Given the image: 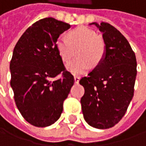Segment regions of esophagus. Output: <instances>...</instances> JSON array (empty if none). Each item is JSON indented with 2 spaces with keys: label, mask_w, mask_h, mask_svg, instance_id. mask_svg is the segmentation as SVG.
I'll use <instances>...</instances> for the list:
<instances>
[{
  "label": "esophagus",
  "mask_w": 146,
  "mask_h": 146,
  "mask_svg": "<svg viewBox=\"0 0 146 146\" xmlns=\"http://www.w3.org/2000/svg\"><path fill=\"white\" fill-rule=\"evenodd\" d=\"M79 79H80V77H78V76H74V82H75V83H78Z\"/></svg>",
  "instance_id": "1"
}]
</instances>
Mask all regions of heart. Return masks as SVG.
<instances>
[{
  "instance_id": "b5f03b06",
  "label": "heart",
  "mask_w": 146,
  "mask_h": 146,
  "mask_svg": "<svg viewBox=\"0 0 146 146\" xmlns=\"http://www.w3.org/2000/svg\"><path fill=\"white\" fill-rule=\"evenodd\" d=\"M58 53L64 63H68L78 48V57L81 58L68 65V68L74 74H82L97 66L104 58L106 45L104 40L96 35L95 31L87 27H78L68 33L67 37L59 36L56 39Z\"/></svg>"
}]
</instances>
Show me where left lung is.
<instances>
[{
	"mask_svg": "<svg viewBox=\"0 0 146 146\" xmlns=\"http://www.w3.org/2000/svg\"><path fill=\"white\" fill-rule=\"evenodd\" d=\"M92 24L102 32L106 54L79 81L85 90L82 111L91 126L107 129L121 120L134 96L136 58L127 39L114 26L105 22Z\"/></svg>",
	"mask_w": 146,
	"mask_h": 146,
	"instance_id": "left-lung-1",
	"label": "left lung"
}]
</instances>
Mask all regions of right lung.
Instances as JSON below:
<instances>
[{
	"instance_id": "add662e5",
	"label": "right lung",
	"mask_w": 146,
	"mask_h": 146,
	"mask_svg": "<svg viewBox=\"0 0 146 146\" xmlns=\"http://www.w3.org/2000/svg\"><path fill=\"white\" fill-rule=\"evenodd\" d=\"M69 27L52 17L41 19L24 32L14 48L10 69L15 102L35 126H48L60 117L74 83L55 46L56 39Z\"/></svg>"
}]
</instances>
